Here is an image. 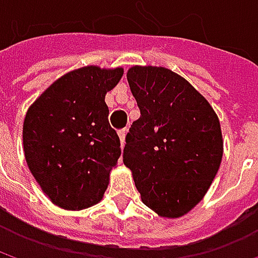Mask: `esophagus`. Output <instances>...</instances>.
I'll use <instances>...</instances> for the list:
<instances>
[{
	"instance_id": "34e87169",
	"label": "esophagus",
	"mask_w": 258,
	"mask_h": 258,
	"mask_svg": "<svg viewBox=\"0 0 258 258\" xmlns=\"http://www.w3.org/2000/svg\"><path fill=\"white\" fill-rule=\"evenodd\" d=\"M118 136H119V140H121V145L124 146V143H125V136H127V130H119L118 131Z\"/></svg>"
}]
</instances>
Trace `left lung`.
Listing matches in <instances>:
<instances>
[{
    "label": "left lung",
    "mask_w": 258,
    "mask_h": 258,
    "mask_svg": "<svg viewBox=\"0 0 258 258\" xmlns=\"http://www.w3.org/2000/svg\"><path fill=\"white\" fill-rule=\"evenodd\" d=\"M140 109L125 137L124 164L142 202L164 218L188 214L206 194L223 158V134L208 100L164 67L127 73Z\"/></svg>",
    "instance_id": "left-lung-1"
}]
</instances>
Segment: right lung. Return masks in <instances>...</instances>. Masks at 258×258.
Masks as SVG:
<instances>
[{"label": "right lung", "mask_w": 258, "mask_h": 258, "mask_svg": "<svg viewBox=\"0 0 258 258\" xmlns=\"http://www.w3.org/2000/svg\"><path fill=\"white\" fill-rule=\"evenodd\" d=\"M122 69L88 66L55 80L28 109L24 152L32 176L62 209L80 211L98 203L121 142L109 124L104 97Z\"/></svg>", "instance_id": "1"}]
</instances>
